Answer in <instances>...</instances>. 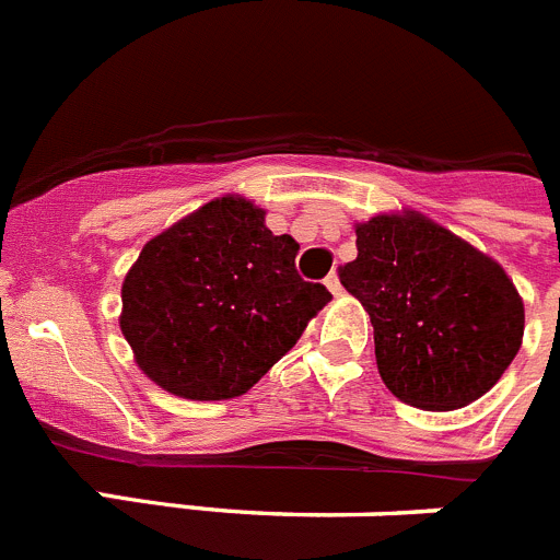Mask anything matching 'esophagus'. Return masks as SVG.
Instances as JSON below:
<instances>
[{"instance_id":"obj_1","label":"esophagus","mask_w":560,"mask_h":560,"mask_svg":"<svg viewBox=\"0 0 560 560\" xmlns=\"http://www.w3.org/2000/svg\"><path fill=\"white\" fill-rule=\"evenodd\" d=\"M325 285H328V291H330V294H334V296L341 294V283H339V277H336L334 271H330V275L325 277Z\"/></svg>"}]
</instances>
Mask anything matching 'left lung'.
<instances>
[{"instance_id": "left-lung-1", "label": "left lung", "mask_w": 560, "mask_h": 560, "mask_svg": "<svg viewBox=\"0 0 560 560\" xmlns=\"http://www.w3.org/2000/svg\"><path fill=\"white\" fill-rule=\"evenodd\" d=\"M339 280L373 323L375 364L409 407H468L522 348L524 303L493 257L415 210L355 224Z\"/></svg>"}]
</instances>
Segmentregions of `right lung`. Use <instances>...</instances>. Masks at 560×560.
<instances>
[{
	"instance_id": "obj_1",
	"label": "right lung",
	"mask_w": 560,
	"mask_h": 560,
	"mask_svg": "<svg viewBox=\"0 0 560 560\" xmlns=\"http://www.w3.org/2000/svg\"><path fill=\"white\" fill-rule=\"evenodd\" d=\"M291 235L244 196L199 207L142 246L122 280L120 330L171 395H244L283 359L330 291L296 275Z\"/></svg>"
}]
</instances>
